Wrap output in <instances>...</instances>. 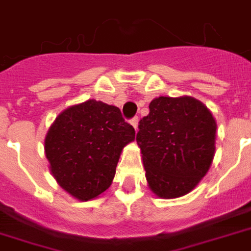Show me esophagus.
<instances>
[{
    "instance_id": "1",
    "label": "esophagus",
    "mask_w": 251,
    "mask_h": 251,
    "mask_svg": "<svg viewBox=\"0 0 251 251\" xmlns=\"http://www.w3.org/2000/svg\"><path fill=\"white\" fill-rule=\"evenodd\" d=\"M138 122H139V120H138V117H134L133 120L130 121V124L133 125V127H134V129H135V131H137V130H138Z\"/></svg>"
}]
</instances>
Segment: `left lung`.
Listing matches in <instances>:
<instances>
[{
	"label": "left lung",
	"mask_w": 251,
	"mask_h": 251,
	"mask_svg": "<svg viewBox=\"0 0 251 251\" xmlns=\"http://www.w3.org/2000/svg\"><path fill=\"white\" fill-rule=\"evenodd\" d=\"M149 108L137 134L149 187L159 198L186 195L212 164L216 121L210 109L191 96H159Z\"/></svg>",
	"instance_id": "obj_1"
}]
</instances>
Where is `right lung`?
Returning <instances> with one entry per match:
<instances>
[{"label": "right lung", "mask_w": 251, "mask_h": 251, "mask_svg": "<svg viewBox=\"0 0 251 251\" xmlns=\"http://www.w3.org/2000/svg\"><path fill=\"white\" fill-rule=\"evenodd\" d=\"M135 130L117 106L90 99L62 110L44 139L49 171L78 201L98 198L112 185L116 167Z\"/></svg>", "instance_id": "add662e5"}]
</instances>
